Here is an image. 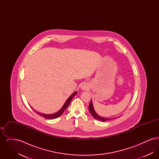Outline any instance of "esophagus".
Listing matches in <instances>:
<instances>
[{"label": "esophagus", "mask_w": 159, "mask_h": 159, "mask_svg": "<svg viewBox=\"0 0 159 159\" xmlns=\"http://www.w3.org/2000/svg\"><path fill=\"white\" fill-rule=\"evenodd\" d=\"M81 87H82V89H84V86H81Z\"/></svg>", "instance_id": "34e87169"}]
</instances>
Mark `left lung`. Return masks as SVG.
<instances>
[{"mask_svg":"<svg viewBox=\"0 0 159 159\" xmlns=\"http://www.w3.org/2000/svg\"><path fill=\"white\" fill-rule=\"evenodd\" d=\"M89 110L90 111L92 116L95 119H97V120H99L101 121H105L106 120H110V118H104V117H101L98 116L97 114L95 113V110H94V108H93V104H92V101H91V103L89 106Z\"/></svg>","mask_w":159,"mask_h":159,"instance_id":"left-lung-1","label":"left lung"}]
</instances>
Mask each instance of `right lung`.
Masks as SVG:
<instances>
[{
  "instance_id": "right-lung-1",
  "label": "right lung",
  "mask_w": 159,
  "mask_h": 159,
  "mask_svg": "<svg viewBox=\"0 0 159 159\" xmlns=\"http://www.w3.org/2000/svg\"><path fill=\"white\" fill-rule=\"evenodd\" d=\"M77 92H74L68 99H67V100L66 101V102H65V104H64V105L63 106V107H62V108L59 111H58L57 113H55L54 114H43V113H38V112H36V111H34V109H33L36 113L39 114V115H40V116H42L43 117H44V118H45V119H55V118H57V117H60L61 115L63 113V112L65 111V110L66 109V108L69 106V104H70V102H71V99H73V98L76 95V94H77Z\"/></svg>"
}]
</instances>
